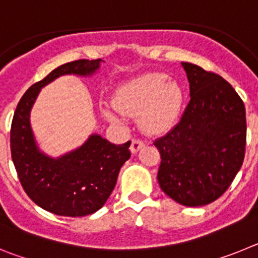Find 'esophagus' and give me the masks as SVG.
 <instances>
[{"label":"esophagus","mask_w":258,"mask_h":258,"mask_svg":"<svg viewBox=\"0 0 258 258\" xmlns=\"http://www.w3.org/2000/svg\"><path fill=\"white\" fill-rule=\"evenodd\" d=\"M143 146H145V142H143V141L138 140V138H133V140H132V145H131L132 154H137V152L142 149Z\"/></svg>","instance_id":"obj_1"}]
</instances>
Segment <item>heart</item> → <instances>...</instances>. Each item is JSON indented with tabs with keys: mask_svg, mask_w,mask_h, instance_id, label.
I'll use <instances>...</instances> for the list:
<instances>
[{
	"mask_svg": "<svg viewBox=\"0 0 258 258\" xmlns=\"http://www.w3.org/2000/svg\"><path fill=\"white\" fill-rule=\"evenodd\" d=\"M183 89L165 74H147L132 80L117 90V108H107L106 116L117 121L124 113H140L141 125L149 133L169 129L179 117Z\"/></svg>",
	"mask_w": 258,
	"mask_h": 258,
	"instance_id": "1",
	"label": "heart"
}]
</instances>
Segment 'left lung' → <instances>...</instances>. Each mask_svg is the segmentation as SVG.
Masks as SVG:
<instances>
[{"label": "left lung", "mask_w": 258, "mask_h": 258, "mask_svg": "<svg viewBox=\"0 0 258 258\" xmlns=\"http://www.w3.org/2000/svg\"><path fill=\"white\" fill-rule=\"evenodd\" d=\"M190 84V102L178 124L155 140L161 163V190L186 207L217 200L241 168L245 154V107L220 75L181 63Z\"/></svg>", "instance_id": "1"}]
</instances>
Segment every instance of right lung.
<instances>
[{"mask_svg":"<svg viewBox=\"0 0 258 258\" xmlns=\"http://www.w3.org/2000/svg\"><path fill=\"white\" fill-rule=\"evenodd\" d=\"M102 61L80 59L59 66L24 93L14 113L10 147L20 183L38 207L58 216L83 217L104 206L120 168L131 157V141L113 145L99 134H92L79 149L50 157L38 149L29 113L41 88L63 75L92 76Z\"/></svg>","mask_w":258,"mask_h":258,"instance_id":"obj_1","label":"right lung"}]
</instances>
